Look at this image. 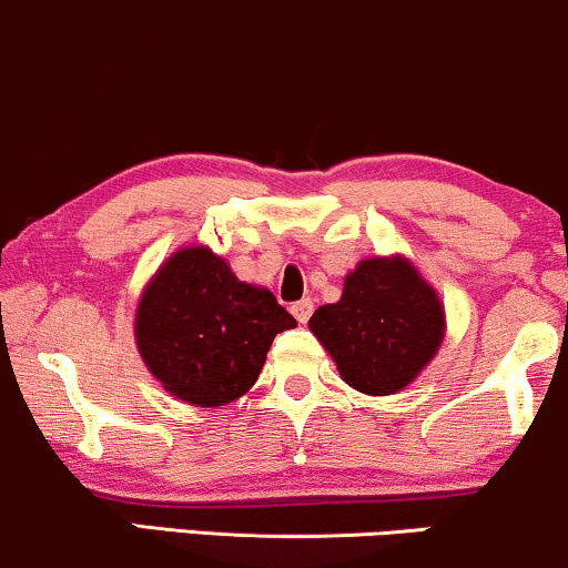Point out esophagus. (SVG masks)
I'll return each instance as SVG.
<instances>
[{"label": "esophagus", "mask_w": 568, "mask_h": 568, "mask_svg": "<svg viewBox=\"0 0 568 568\" xmlns=\"http://www.w3.org/2000/svg\"><path fill=\"white\" fill-rule=\"evenodd\" d=\"M312 312H314V304L308 298H301V301H296V304L291 306V314L301 322V325H306L308 317H312Z\"/></svg>", "instance_id": "obj_1"}]
</instances>
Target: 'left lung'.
Listing matches in <instances>:
<instances>
[{
  "label": "left lung",
  "mask_w": 568,
  "mask_h": 568,
  "mask_svg": "<svg viewBox=\"0 0 568 568\" xmlns=\"http://www.w3.org/2000/svg\"><path fill=\"white\" fill-rule=\"evenodd\" d=\"M308 329L354 390L390 396L433 362L445 308L406 256H375L348 272L341 301L320 306Z\"/></svg>",
  "instance_id": "obj_1"
}]
</instances>
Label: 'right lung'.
Returning a JSON list of instances; mask_svg holds the SVG:
<instances>
[{
	"label": "right lung",
	"mask_w": 568,
	"mask_h": 568,
	"mask_svg": "<svg viewBox=\"0 0 568 568\" xmlns=\"http://www.w3.org/2000/svg\"><path fill=\"white\" fill-rule=\"evenodd\" d=\"M296 320L267 288L241 283L212 248L175 251L135 308V346L175 398L214 408L248 393L277 333Z\"/></svg>",
	"instance_id": "1"
}]
</instances>
